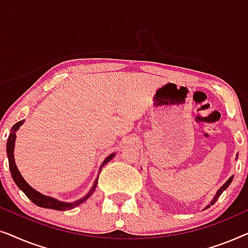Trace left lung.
Here are the masks:
<instances>
[{
  "mask_svg": "<svg viewBox=\"0 0 248 248\" xmlns=\"http://www.w3.org/2000/svg\"><path fill=\"white\" fill-rule=\"evenodd\" d=\"M236 158H238V155H237V157H236ZM232 179H233V176H232V177H229V179H228V181H227V182L225 183V184H223V185L221 186V187H220V188L218 189V192H217V193H216L215 198H213V199H212V201H211V202H210V204H208V205H206V206H205V209H208V208H210V205H212V204H213V203H215V202L217 201V200H218V198H219V196H220V195H221V193H222L223 191H225V189H226V188H228V186L230 185V183H232Z\"/></svg>",
  "mask_w": 248,
  "mask_h": 248,
  "instance_id": "obj_1",
  "label": "left lung"
}]
</instances>
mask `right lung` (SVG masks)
<instances>
[{
	"mask_svg": "<svg viewBox=\"0 0 248 248\" xmlns=\"http://www.w3.org/2000/svg\"><path fill=\"white\" fill-rule=\"evenodd\" d=\"M23 122H25V121H20V122H18V123H16L15 125H13L12 128H11V132H10V134H9L8 142H6V154H8V159H9V168H10V171H11V176H12L13 181H15L16 186H18V187L21 189V191L25 193L27 196H28V199L30 200V201H32L36 205L42 206V208H46V209H53V210H60V211H65V210L74 209L76 206L80 205L81 203L87 201V200L89 199L91 195H93V193L94 192V189H96V187H97L98 177H99V175H98L96 181L93 182V185L91 186L89 193H88L87 195H84L82 199L77 200V201H74V202H63V201H60V200H57L55 198H52V196L44 195L40 192L36 191L35 188H32L31 186H30L28 183L26 182V179L22 177V175L20 174L18 167H16V160H15V154H13V151H15L16 138V131H18L20 128V126H21V125L23 124ZM115 155H116V152H114V154H110L109 155H107V158H105L103 164L100 165L99 174H100L101 169H103L104 166L106 165L107 162H109L111 159L115 157Z\"/></svg>",
	"mask_w": 248,
	"mask_h": 248,
	"instance_id": "1",
	"label": "right lung"
}]
</instances>
